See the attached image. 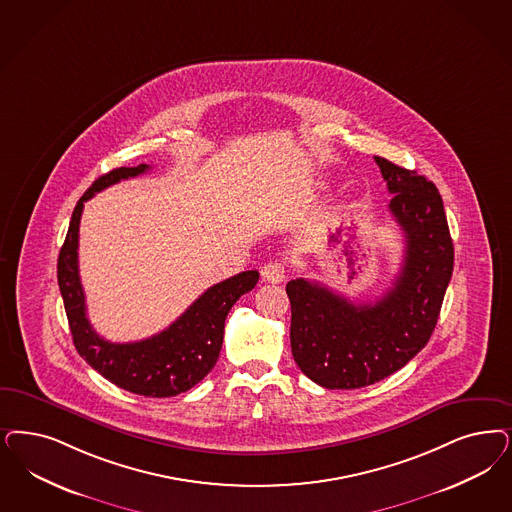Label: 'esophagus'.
Here are the masks:
<instances>
[{"label": "esophagus", "mask_w": 512, "mask_h": 512, "mask_svg": "<svg viewBox=\"0 0 512 512\" xmlns=\"http://www.w3.org/2000/svg\"><path fill=\"white\" fill-rule=\"evenodd\" d=\"M261 276L263 280L268 283H280L285 280V265L282 261L274 259V261H268L263 268H261Z\"/></svg>", "instance_id": "1"}]
</instances>
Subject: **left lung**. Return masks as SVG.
I'll return each instance as SVG.
<instances>
[{
    "label": "left lung",
    "mask_w": 512,
    "mask_h": 512,
    "mask_svg": "<svg viewBox=\"0 0 512 512\" xmlns=\"http://www.w3.org/2000/svg\"><path fill=\"white\" fill-rule=\"evenodd\" d=\"M374 160L393 194L389 213L405 234L393 287L374 304H353L304 278L285 287L291 352L321 388H365L403 369L433 335L452 278L454 244L437 187L416 170Z\"/></svg>",
    "instance_id": "8db88e82"
}]
</instances>
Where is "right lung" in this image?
Listing matches in <instances>:
<instances>
[{
	"label": "right lung",
	"instance_id": "add662e5",
	"mask_svg": "<svg viewBox=\"0 0 512 512\" xmlns=\"http://www.w3.org/2000/svg\"><path fill=\"white\" fill-rule=\"evenodd\" d=\"M151 166L115 168L98 177L71 215L70 229L58 255V285L70 321L73 344L94 371L111 384L143 397H174L196 386L219 359L225 319L244 293L259 282L257 270H246L204 291L159 335L115 344L98 335L87 319L85 291L79 278V223L85 202L121 179L136 177Z\"/></svg>",
	"mask_w": 512,
	"mask_h": 512
}]
</instances>
